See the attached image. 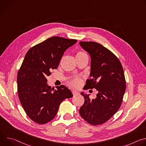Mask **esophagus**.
I'll return each instance as SVG.
<instances>
[{
    "instance_id": "obj_1",
    "label": "esophagus",
    "mask_w": 146,
    "mask_h": 146,
    "mask_svg": "<svg viewBox=\"0 0 146 146\" xmlns=\"http://www.w3.org/2000/svg\"><path fill=\"white\" fill-rule=\"evenodd\" d=\"M72 94H73L74 96V95H76L78 94V92L77 91H76V90H73V91H72Z\"/></svg>"
}]
</instances>
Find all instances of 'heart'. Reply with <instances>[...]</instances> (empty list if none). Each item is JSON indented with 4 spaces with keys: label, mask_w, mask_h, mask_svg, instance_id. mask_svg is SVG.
<instances>
[{
    "label": "heart",
    "mask_w": 146,
    "mask_h": 146,
    "mask_svg": "<svg viewBox=\"0 0 146 146\" xmlns=\"http://www.w3.org/2000/svg\"><path fill=\"white\" fill-rule=\"evenodd\" d=\"M84 56H88L87 54L83 51H78L76 52V58H81ZM69 84L72 87H79L82 84V80L80 77H73L69 80Z\"/></svg>",
    "instance_id": "b5f03b06"
}]
</instances>
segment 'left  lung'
<instances>
[{
	"label": "left lung",
	"instance_id": "obj_1",
	"mask_svg": "<svg viewBox=\"0 0 146 146\" xmlns=\"http://www.w3.org/2000/svg\"><path fill=\"white\" fill-rule=\"evenodd\" d=\"M81 47L91 58L90 76L86 89H96V98L81 94L84 103L80 108L81 117L92 125L108 121L120 108L126 90L122 66L118 58L109 50L94 41H80Z\"/></svg>",
	"mask_w": 146,
	"mask_h": 146
}]
</instances>
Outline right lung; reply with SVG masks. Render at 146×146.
Returning a JSON list of instances; mask_svg holds the SVG:
<instances>
[{
    "mask_svg": "<svg viewBox=\"0 0 146 146\" xmlns=\"http://www.w3.org/2000/svg\"><path fill=\"white\" fill-rule=\"evenodd\" d=\"M77 41L53 36L31 48L17 74V91L21 104L35 122L45 124L56 115L60 103L73 96L65 86L56 89L47 84L51 70L56 69L64 52Z\"/></svg>",
    "mask_w": 146,
    "mask_h": 146,
    "instance_id": "obj_1",
    "label": "right lung"
}]
</instances>
